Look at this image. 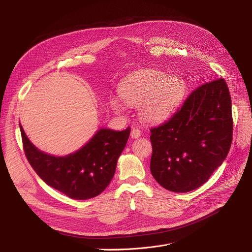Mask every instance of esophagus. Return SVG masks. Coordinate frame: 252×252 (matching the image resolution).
<instances>
[{"instance_id":"esophagus-1","label":"esophagus","mask_w":252,"mask_h":252,"mask_svg":"<svg viewBox=\"0 0 252 252\" xmlns=\"http://www.w3.org/2000/svg\"><path fill=\"white\" fill-rule=\"evenodd\" d=\"M130 137L133 139H138L141 137V130L139 128H133L130 131Z\"/></svg>"}]
</instances>
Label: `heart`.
<instances>
[{"label":"heart","instance_id":"obj_1","mask_svg":"<svg viewBox=\"0 0 252 252\" xmlns=\"http://www.w3.org/2000/svg\"><path fill=\"white\" fill-rule=\"evenodd\" d=\"M185 83L180 76H167L164 72L148 69L131 75L119 89L125 104L138 108L146 122L159 123L171 115L183 99ZM111 108L122 113L117 100L112 99Z\"/></svg>","mask_w":252,"mask_h":252}]
</instances>
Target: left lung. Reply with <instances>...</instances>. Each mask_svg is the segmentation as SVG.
<instances>
[{"label":"left lung","instance_id":"obj_1","mask_svg":"<svg viewBox=\"0 0 252 252\" xmlns=\"http://www.w3.org/2000/svg\"><path fill=\"white\" fill-rule=\"evenodd\" d=\"M150 170L171 192L192 191L226 159L233 138L232 103L223 78L195 89L167 122L150 129Z\"/></svg>","mask_w":252,"mask_h":252}]
</instances>
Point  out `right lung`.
<instances>
[{
  "label": "right lung",
  "instance_id": "right-lung-1",
  "mask_svg": "<svg viewBox=\"0 0 252 252\" xmlns=\"http://www.w3.org/2000/svg\"><path fill=\"white\" fill-rule=\"evenodd\" d=\"M20 131L25 156L37 176L69 198L86 200L101 194L111 182L130 127L122 131L100 128L83 148L59 157L39 151L21 125Z\"/></svg>",
  "mask_w": 252,
  "mask_h": 252
}]
</instances>
